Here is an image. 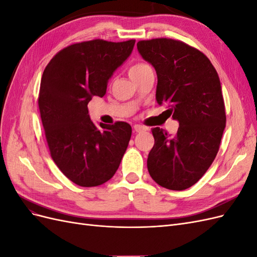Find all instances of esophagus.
<instances>
[{
  "instance_id": "34e87169",
  "label": "esophagus",
  "mask_w": 257,
  "mask_h": 257,
  "mask_svg": "<svg viewBox=\"0 0 257 257\" xmlns=\"http://www.w3.org/2000/svg\"><path fill=\"white\" fill-rule=\"evenodd\" d=\"M134 131L136 132V133H142V132L147 131V127L141 125V124H135V125H134Z\"/></svg>"
}]
</instances>
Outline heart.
I'll use <instances>...</instances> for the list:
<instances>
[{"label": "heart", "mask_w": 257, "mask_h": 257, "mask_svg": "<svg viewBox=\"0 0 257 257\" xmlns=\"http://www.w3.org/2000/svg\"><path fill=\"white\" fill-rule=\"evenodd\" d=\"M151 68L149 65L144 63V62H137V63H134L128 69V75L132 79L136 78L139 75H142L144 72H146L147 69Z\"/></svg>", "instance_id": "heart-1"}]
</instances>
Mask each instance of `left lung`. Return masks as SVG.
Masks as SVG:
<instances>
[{"instance_id":"left-lung-1","label":"left lung","mask_w":257,"mask_h":257,"mask_svg":"<svg viewBox=\"0 0 257 257\" xmlns=\"http://www.w3.org/2000/svg\"><path fill=\"white\" fill-rule=\"evenodd\" d=\"M137 49L157 72L158 104L179 122L174 136L152 128L148 172L163 188L182 191L205 175L219 151L226 123L220 78L203 52L181 41H139Z\"/></svg>"}]
</instances>
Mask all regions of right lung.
<instances>
[{
  "label": "right lung",
  "instance_id": "1",
  "mask_svg": "<svg viewBox=\"0 0 257 257\" xmlns=\"http://www.w3.org/2000/svg\"><path fill=\"white\" fill-rule=\"evenodd\" d=\"M135 40H93L62 49L42 76L38 107L50 155L69 180L83 188L107 182L119 168L132 135L126 122L90 119L88 104L103 97L113 72L133 51Z\"/></svg>",
  "mask_w": 257,
  "mask_h": 257
}]
</instances>
